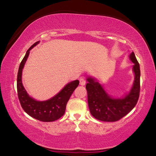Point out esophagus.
Instances as JSON below:
<instances>
[{"label": "esophagus", "mask_w": 156, "mask_h": 156, "mask_svg": "<svg viewBox=\"0 0 156 156\" xmlns=\"http://www.w3.org/2000/svg\"><path fill=\"white\" fill-rule=\"evenodd\" d=\"M85 84H86L85 80H84V79H83V78H80V85L84 86V85H85Z\"/></svg>", "instance_id": "34e87169"}]
</instances>
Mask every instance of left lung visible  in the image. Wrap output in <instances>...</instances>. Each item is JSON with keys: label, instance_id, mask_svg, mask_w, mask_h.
<instances>
[{"label": "left lung", "instance_id": "obj_1", "mask_svg": "<svg viewBox=\"0 0 156 156\" xmlns=\"http://www.w3.org/2000/svg\"><path fill=\"white\" fill-rule=\"evenodd\" d=\"M129 59L133 63L132 69L134 80L130 90L122 97H112L96 78L93 76L87 78L88 105L91 114L96 119L104 122H115L125 116L136 106L140 89V70L133 51L129 55Z\"/></svg>", "mask_w": 156, "mask_h": 156}]
</instances>
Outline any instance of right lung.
<instances>
[{"label": "right lung", "instance_id": "right-lung-1", "mask_svg": "<svg viewBox=\"0 0 156 156\" xmlns=\"http://www.w3.org/2000/svg\"><path fill=\"white\" fill-rule=\"evenodd\" d=\"M39 42H36L29 48L20 64L17 76L18 96L21 107L29 115L42 122H53L64 115L66 105L73 92L78 86L79 80H76L68 83L56 95L47 100L39 101L31 97L23 84L22 73L30 55V51Z\"/></svg>", "mask_w": 156, "mask_h": 156}]
</instances>
